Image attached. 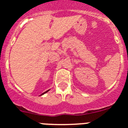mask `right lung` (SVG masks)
<instances>
[{"mask_svg":"<svg viewBox=\"0 0 128 128\" xmlns=\"http://www.w3.org/2000/svg\"><path fill=\"white\" fill-rule=\"evenodd\" d=\"M48 91H49V90H47V91H46V92H44V93H42V94H41V95H40V96H42V95H43V94H45V93H46V92H48Z\"/></svg>","mask_w":128,"mask_h":128,"instance_id":"obj_1","label":"right lung"}]
</instances>
